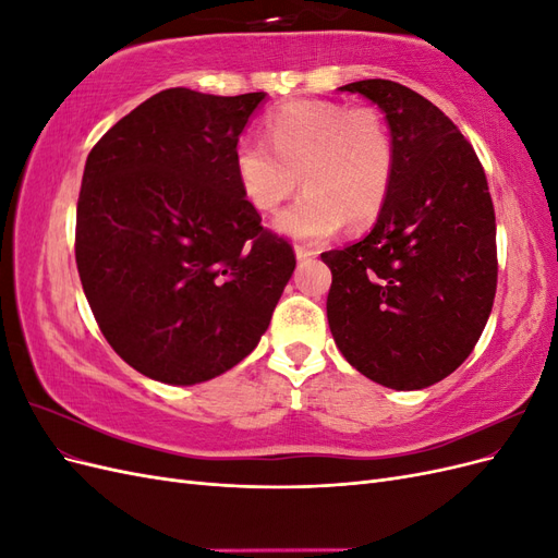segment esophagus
<instances>
[{
	"label": "esophagus",
	"instance_id": "obj_1",
	"mask_svg": "<svg viewBox=\"0 0 558 558\" xmlns=\"http://www.w3.org/2000/svg\"><path fill=\"white\" fill-rule=\"evenodd\" d=\"M316 256V251L314 248H307V246H295V258L298 260H310V258H314Z\"/></svg>",
	"mask_w": 558,
	"mask_h": 558
}]
</instances>
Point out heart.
I'll list each match as a JSON object with an SVG mask.
<instances>
[{"label": "heart", "mask_w": 558, "mask_h": 558, "mask_svg": "<svg viewBox=\"0 0 558 558\" xmlns=\"http://www.w3.org/2000/svg\"><path fill=\"white\" fill-rule=\"evenodd\" d=\"M267 141L242 137L232 170L253 209L275 211L302 181V193L275 228L295 240H324L349 226L375 221L391 193L396 148L384 116L373 107L291 102L265 121Z\"/></svg>", "instance_id": "1"}]
</instances>
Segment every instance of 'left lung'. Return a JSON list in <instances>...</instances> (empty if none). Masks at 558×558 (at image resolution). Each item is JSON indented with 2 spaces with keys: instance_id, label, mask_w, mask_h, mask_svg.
Wrapping results in <instances>:
<instances>
[{
  "instance_id": "left-lung-1",
  "label": "left lung",
  "mask_w": 558,
  "mask_h": 558,
  "mask_svg": "<svg viewBox=\"0 0 558 558\" xmlns=\"http://www.w3.org/2000/svg\"><path fill=\"white\" fill-rule=\"evenodd\" d=\"M375 102L396 172L375 228L320 253L330 267L328 326L361 375L396 391L449 377L494 307L496 214L477 154L426 97L396 81L337 88Z\"/></svg>"
}]
</instances>
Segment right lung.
<instances>
[{
	"label": "right lung",
	"instance_id": "1",
	"mask_svg": "<svg viewBox=\"0 0 558 558\" xmlns=\"http://www.w3.org/2000/svg\"><path fill=\"white\" fill-rule=\"evenodd\" d=\"M265 93L170 88L99 140L83 170L76 265L107 342L144 377L193 386L256 349L295 269L260 226L232 148Z\"/></svg>",
	"mask_w": 558,
	"mask_h": 558
}]
</instances>
